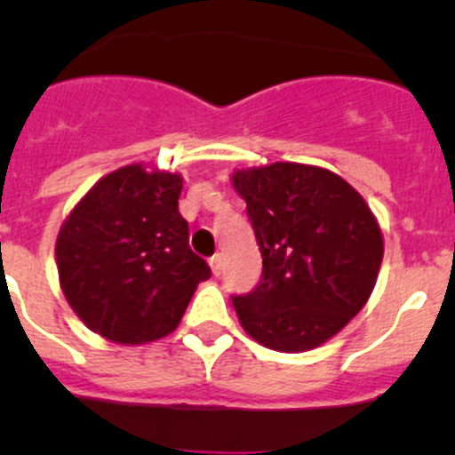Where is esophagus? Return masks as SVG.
<instances>
[{"instance_id": "34e87169", "label": "esophagus", "mask_w": 455, "mask_h": 455, "mask_svg": "<svg viewBox=\"0 0 455 455\" xmlns=\"http://www.w3.org/2000/svg\"><path fill=\"white\" fill-rule=\"evenodd\" d=\"M209 267H212V273L214 275H220L225 268V262H223V255H214L212 259H209Z\"/></svg>"}]
</instances>
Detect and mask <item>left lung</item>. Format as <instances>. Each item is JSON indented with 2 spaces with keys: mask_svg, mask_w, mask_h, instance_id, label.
<instances>
[{
  "mask_svg": "<svg viewBox=\"0 0 455 455\" xmlns=\"http://www.w3.org/2000/svg\"><path fill=\"white\" fill-rule=\"evenodd\" d=\"M262 252V280L235 296L243 331L280 353L316 348L367 305L383 262V230L347 180L321 166L275 162L239 168Z\"/></svg>",
  "mask_w": 455,
  "mask_h": 455,
  "instance_id": "obj_1",
  "label": "left lung"
}]
</instances>
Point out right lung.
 <instances>
[{
    "label": "right lung",
    "mask_w": 455,
    "mask_h": 455,
    "mask_svg": "<svg viewBox=\"0 0 455 455\" xmlns=\"http://www.w3.org/2000/svg\"><path fill=\"white\" fill-rule=\"evenodd\" d=\"M184 178L130 164L92 184L56 236V268L72 312L104 339L139 347L171 335L212 275L188 248L178 209Z\"/></svg>",
    "instance_id": "1"
}]
</instances>
